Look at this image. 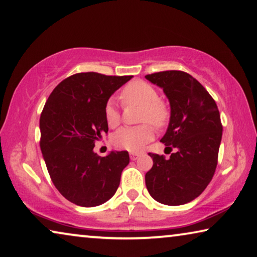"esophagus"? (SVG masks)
<instances>
[{"mask_svg": "<svg viewBox=\"0 0 257 257\" xmlns=\"http://www.w3.org/2000/svg\"><path fill=\"white\" fill-rule=\"evenodd\" d=\"M130 157H131L132 161H137V159L140 157V154H139V153H131V154H130Z\"/></svg>", "mask_w": 257, "mask_h": 257, "instance_id": "esophagus-1", "label": "esophagus"}]
</instances>
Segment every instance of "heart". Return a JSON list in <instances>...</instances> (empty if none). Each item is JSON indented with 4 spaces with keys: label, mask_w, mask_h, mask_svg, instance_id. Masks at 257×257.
I'll return each instance as SVG.
<instances>
[{
    "label": "heart",
    "mask_w": 257,
    "mask_h": 257,
    "mask_svg": "<svg viewBox=\"0 0 257 257\" xmlns=\"http://www.w3.org/2000/svg\"><path fill=\"white\" fill-rule=\"evenodd\" d=\"M124 104L140 106L139 121L134 127H121L112 136V144L117 148L128 151H139L146 144L153 140L154 128H162L167 124L171 116L170 106L165 100L158 98V92L151 84L144 81H133L126 85L120 93ZM104 119L109 127H117L120 123V113L113 101L104 106Z\"/></svg>",
    "instance_id": "obj_1"
}]
</instances>
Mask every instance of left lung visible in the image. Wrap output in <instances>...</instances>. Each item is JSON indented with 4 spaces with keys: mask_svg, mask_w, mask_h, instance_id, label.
Instances as JSON below:
<instances>
[{
    "mask_svg": "<svg viewBox=\"0 0 257 257\" xmlns=\"http://www.w3.org/2000/svg\"><path fill=\"white\" fill-rule=\"evenodd\" d=\"M162 87L171 104V118L161 142L168 159L151 154L154 165L146 173V186L158 203L187 204L203 192L215 173L222 139V123L215 101L191 75L166 70L146 75Z\"/></svg>",
    "mask_w": 257,
    "mask_h": 257,
    "instance_id": "left-lung-1",
    "label": "left lung"
}]
</instances>
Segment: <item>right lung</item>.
<instances>
[{"label": "right lung", "mask_w": 257, "mask_h": 257, "mask_svg": "<svg viewBox=\"0 0 257 257\" xmlns=\"http://www.w3.org/2000/svg\"><path fill=\"white\" fill-rule=\"evenodd\" d=\"M133 76L78 73L54 87L41 113V151L54 187L67 200L83 207L106 203L115 195L130 163L127 151L106 157L94 151L108 133L104 106Z\"/></svg>", "instance_id": "add662e5"}]
</instances>
